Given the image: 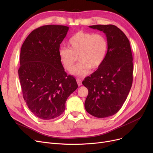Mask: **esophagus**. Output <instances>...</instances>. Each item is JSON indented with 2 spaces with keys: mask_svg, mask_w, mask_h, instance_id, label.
<instances>
[{
  "mask_svg": "<svg viewBox=\"0 0 153 153\" xmlns=\"http://www.w3.org/2000/svg\"><path fill=\"white\" fill-rule=\"evenodd\" d=\"M76 81H77V84H78L79 86L82 85V81H81V80L80 79H76Z\"/></svg>",
  "mask_w": 153,
  "mask_h": 153,
  "instance_id": "esophagus-1",
  "label": "esophagus"
}]
</instances>
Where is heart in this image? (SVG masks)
<instances>
[{"instance_id":"1","label":"heart","mask_w":153,"mask_h":153,"mask_svg":"<svg viewBox=\"0 0 153 153\" xmlns=\"http://www.w3.org/2000/svg\"><path fill=\"white\" fill-rule=\"evenodd\" d=\"M69 48H59L58 56L64 69H73L76 56L80 62L72 74L82 77L92 69H98L104 61L108 50L106 38L102 34L79 31L72 35L68 42Z\"/></svg>"}]
</instances>
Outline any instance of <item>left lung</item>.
I'll return each instance as SVG.
<instances>
[{"instance_id": "1", "label": "left lung", "mask_w": 153, "mask_h": 153, "mask_svg": "<svg viewBox=\"0 0 153 153\" xmlns=\"http://www.w3.org/2000/svg\"><path fill=\"white\" fill-rule=\"evenodd\" d=\"M89 27L106 35L108 50L102 65L82 82L89 91L84 106L91 115L105 118L117 113L130 92L133 56L129 40L117 27L97 25Z\"/></svg>"}]
</instances>
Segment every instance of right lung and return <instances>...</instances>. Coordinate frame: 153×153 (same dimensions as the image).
I'll list each match as a JSON object with an SVG mask.
<instances>
[{"label": "right lung", "mask_w": 153, "mask_h": 153, "mask_svg": "<svg viewBox=\"0 0 153 153\" xmlns=\"http://www.w3.org/2000/svg\"><path fill=\"white\" fill-rule=\"evenodd\" d=\"M68 30L63 25L40 27L31 32L21 48L18 73L23 99L40 119L60 116L68 97L78 87L76 79L64 71L58 56Z\"/></svg>", "instance_id": "obj_1"}]
</instances>
